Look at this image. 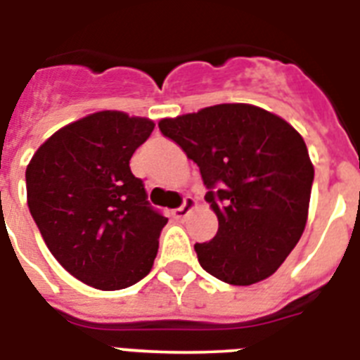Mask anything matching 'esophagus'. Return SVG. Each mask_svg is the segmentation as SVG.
I'll use <instances>...</instances> for the list:
<instances>
[{
	"mask_svg": "<svg viewBox=\"0 0 360 360\" xmlns=\"http://www.w3.org/2000/svg\"><path fill=\"white\" fill-rule=\"evenodd\" d=\"M194 207H195L194 198H190V195H186L185 200H183V205L172 210V216H174L175 220H183V218H185V216L188 214L190 210L194 209Z\"/></svg>",
	"mask_w": 360,
	"mask_h": 360,
	"instance_id": "obj_1",
	"label": "esophagus"
}]
</instances>
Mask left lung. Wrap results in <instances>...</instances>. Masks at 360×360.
Instances as JSON below:
<instances>
[{
	"instance_id": "left-lung-1",
	"label": "left lung",
	"mask_w": 360,
	"mask_h": 360,
	"mask_svg": "<svg viewBox=\"0 0 360 360\" xmlns=\"http://www.w3.org/2000/svg\"><path fill=\"white\" fill-rule=\"evenodd\" d=\"M200 168L218 216L214 238L195 244L210 276L248 286L270 277L303 235L314 168L302 134L246 103H224L159 122Z\"/></svg>"
}]
</instances>
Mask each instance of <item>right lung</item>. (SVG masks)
<instances>
[{
    "instance_id": "add662e5",
    "label": "right lung",
    "mask_w": 360,
    "mask_h": 360,
    "mask_svg": "<svg viewBox=\"0 0 360 360\" xmlns=\"http://www.w3.org/2000/svg\"><path fill=\"white\" fill-rule=\"evenodd\" d=\"M153 127L118 110L90 114L51 134L25 170L27 205L46 246L84 285L127 288L153 266L168 218L129 168Z\"/></svg>"
}]
</instances>
